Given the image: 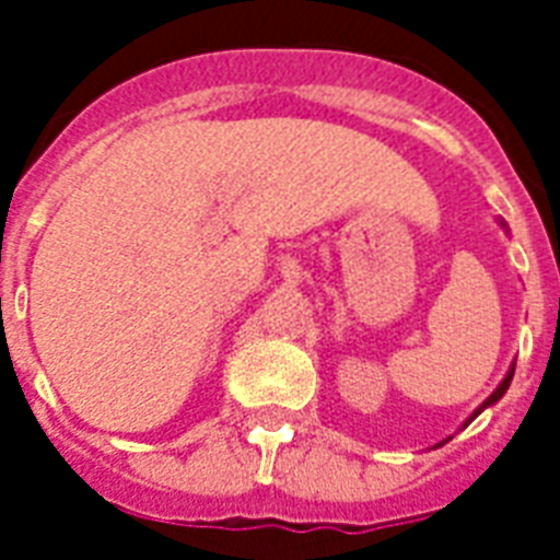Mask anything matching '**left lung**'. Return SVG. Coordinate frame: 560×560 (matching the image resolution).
<instances>
[{
  "label": "left lung",
  "instance_id": "8db88e82",
  "mask_svg": "<svg viewBox=\"0 0 560 560\" xmlns=\"http://www.w3.org/2000/svg\"><path fill=\"white\" fill-rule=\"evenodd\" d=\"M512 377H514V372H509V374H505V381L500 383V386H497V389H494V395H491V398H488L486 404H482V407H479L477 412H474V416L468 418V421H474V418H477L479 412H482V409H486V407H491V404H494V400H500V398H503V395H505V389H509V383H512Z\"/></svg>",
  "mask_w": 560,
  "mask_h": 560
}]
</instances>
